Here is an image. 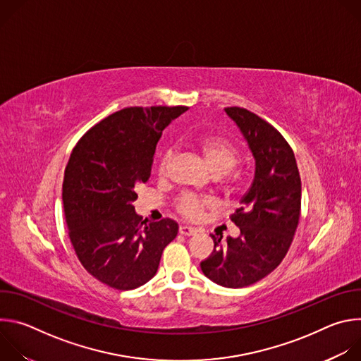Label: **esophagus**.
I'll list each match as a JSON object with an SVG mask.
<instances>
[{
  "mask_svg": "<svg viewBox=\"0 0 361 361\" xmlns=\"http://www.w3.org/2000/svg\"><path fill=\"white\" fill-rule=\"evenodd\" d=\"M178 231H180V234H183V235H192V234L197 233V230H195L194 227H190V226H180Z\"/></svg>",
  "mask_w": 361,
  "mask_h": 361,
  "instance_id": "obj_1",
  "label": "esophagus"
}]
</instances>
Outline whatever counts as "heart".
Segmentation results:
<instances>
[{
	"mask_svg": "<svg viewBox=\"0 0 361 361\" xmlns=\"http://www.w3.org/2000/svg\"><path fill=\"white\" fill-rule=\"evenodd\" d=\"M198 149L201 152V156L204 157L205 163H207L209 169L219 177L228 174L240 161L238 148L231 141L221 137H212V138L202 140L198 144ZM171 160H173V154L170 151L163 154V157L160 159L157 173L161 178L169 176ZM212 204L213 201L210 198L198 197L192 194H184L177 200L176 209L183 217L188 220H197L202 216L205 210L212 207Z\"/></svg>",
	"mask_w": 361,
	"mask_h": 361,
	"instance_id": "1",
	"label": "heart"
}]
</instances>
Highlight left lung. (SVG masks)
Returning <instances> with one entry per match:
<instances>
[{"mask_svg":"<svg viewBox=\"0 0 361 361\" xmlns=\"http://www.w3.org/2000/svg\"><path fill=\"white\" fill-rule=\"evenodd\" d=\"M224 111L247 140L255 171L230 216L240 235L221 241L212 234L214 250L200 267L216 284L241 288L269 276L286 257L300 220L301 180L291 147L271 124L245 109Z\"/></svg>","mask_w":361,"mask_h":361,"instance_id":"left-lung-1","label":"left lung"}]
</instances>
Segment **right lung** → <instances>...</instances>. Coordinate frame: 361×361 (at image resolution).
I'll use <instances>...</instances> for the list:
<instances>
[{
  "instance_id": "1",
  "label": "right lung",
  "mask_w": 361,
  "mask_h": 361,
  "mask_svg": "<svg viewBox=\"0 0 361 361\" xmlns=\"http://www.w3.org/2000/svg\"><path fill=\"white\" fill-rule=\"evenodd\" d=\"M188 107H130L91 127L64 173L68 235L82 267L117 290H134L157 273L163 250L178 233L171 219L135 214L137 187L147 183L163 130Z\"/></svg>"
}]
</instances>
